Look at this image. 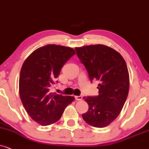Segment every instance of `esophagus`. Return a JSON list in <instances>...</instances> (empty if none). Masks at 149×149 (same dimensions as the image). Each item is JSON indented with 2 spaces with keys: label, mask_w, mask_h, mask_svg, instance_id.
<instances>
[{
  "label": "esophagus",
  "mask_w": 149,
  "mask_h": 149,
  "mask_svg": "<svg viewBox=\"0 0 149 149\" xmlns=\"http://www.w3.org/2000/svg\"><path fill=\"white\" fill-rule=\"evenodd\" d=\"M75 99H76V100L77 101H80L82 100V97L80 95V96H75Z\"/></svg>",
  "instance_id": "34e87169"
}]
</instances>
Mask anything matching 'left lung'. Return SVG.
Here are the masks:
<instances>
[{"label":"left lung","instance_id":"left-lung-1","mask_svg":"<svg viewBox=\"0 0 149 149\" xmlns=\"http://www.w3.org/2000/svg\"><path fill=\"white\" fill-rule=\"evenodd\" d=\"M75 49L91 82H99V95L84 97L89 106L82 118L91 126L104 127L116 119L127 97L130 76L127 64L118 52L104 45H90Z\"/></svg>","mask_w":149,"mask_h":149}]
</instances>
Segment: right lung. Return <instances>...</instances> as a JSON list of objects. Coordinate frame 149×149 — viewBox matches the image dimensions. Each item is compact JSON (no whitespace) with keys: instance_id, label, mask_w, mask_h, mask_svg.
<instances>
[{"instance_id":"add662e5","label":"right lung","mask_w":149,"mask_h":149,"mask_svg":"<svg viewBox=\"0 0 149 149\" xmlns=\"http://www.w3.org/2000/svg\"><path fill=\"white\" fill-rule=\"evenodd\" d=\"M75 54L71 47L49 44L35 50L23 63L19 97L31 118L41 125L58 121L65 108L74 100L73 97L50 93L49 89L63 65Z\"/></svg>"}]
</instances>
